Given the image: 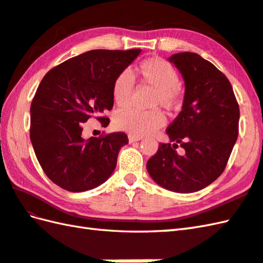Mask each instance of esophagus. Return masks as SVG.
I'll use <instances>...</instances> for the list:
<instances>
[{
    "label": "esophagus",
    "mask_w": 263,
    "mask_h": 263,
    "mask_svg": "<svg viewBox=\"0 0 263 263\" xmlns=\"http://www.w3.org/2000/svg\"><path fill=\"white\" fill-rule=\"evenodd\" d=\"M127 138H128V142H130V143L141 140V137H137V136H133V135H128Z\"/></svg>",
    "instance_id": "34e87169"
}]
</instances>
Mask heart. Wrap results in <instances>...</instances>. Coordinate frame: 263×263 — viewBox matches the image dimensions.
<instances>
[{"label": "heart", "mask_w": 263, "mask_h": 263, "mask_svg": "<svg viewBox=\"0 0 263 263\" xmlns=\"http://www.w3.org/2000/svg\"><path fill=\"white\" fill-rule=\"evenodd\" d=\"M141 83L154 89L150 97V107H163L172 111L180 105L181 80L174 66L159 58L148 59L138 69ZM133 90V80L126 72H122L115 78L111 87V96L119 107H124L130 103ZM165 119L157 108L150 110H138L125 108L117 111L114 116V124L119 130L130 135L142 137L153 133L164 125Z\"/></svg>", "instance_id": "heart-1"}]
</instances>
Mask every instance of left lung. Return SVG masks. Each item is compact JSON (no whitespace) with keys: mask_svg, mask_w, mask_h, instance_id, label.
<instances>
[{"mask_svg":"<svg viewBox=\"0 0 263 263\" xmlns=\"http://www.w3.org/2000/svg\"><path fill=\"white\" fill-rule=\"evenodd\" d=\"M170 62L185 83L183 106L166 130L174 143H160L147 170L170 191L197 192L224 172L238 137L239 108L230 80L209 61L184 52L172 55Z\"/></svg>","mask_w":263,"mask_h":263,"instance_id":"left-lung-1","label":"left lung"}]
</instances>
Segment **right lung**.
I'll return each mask as SVG.
<instances>
[{"mask_svg": "<svg viewBox=\"0 0 263 263\" xmlns=\"http://www.w3.org/2000/svg\"><path fill=\"white\" fill-rule=\"evenodd\" d=\"M141 49H93L49 70L30 106V140L44 173L70 192L99 186L116 167L124 132L82 138L83 123L113 108L111 87ZM102 126L108 117L99 116Z\"/></svg>", "mask_w": 263, "mask_h": 263, "instance_id": "right-lung-1", "label": "right lung"}]
</instances>
